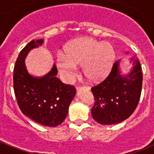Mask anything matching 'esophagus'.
Here are the masks:
<instances>
[{
    "label": "esophagus",
    "mask_w": 154,
    "mask_h": 154,
    "mask_svg": "<svg viewBox=\"0 0 154 154\" xmlns=\"http://www.w3.org/2000/svg\"><path fill=\"white\" fill-rule=\"evenodd\" d=\"M87 89V87H85V86H82V87H77V88H76V89H77V91H79V90H81V89Z\"/></svg>",
    "instance_id": "34e87169"
}]
</instances>
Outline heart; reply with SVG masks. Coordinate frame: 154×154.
Segmentation results:
<instances>
[{
    "label": "heart",
    "mask_w": 154,
    "mask_h": 154,
    "mask_svg": "<svg viewBox=\"0 0 154 154\" xmlns=\"http://www.w3.org/2000/svg\"><path fill=\"white\" fill-rule=\"evenodd\" d=\"M115 59V51L108 42H99L92 38L73 41L58 54L56 65L62 79L72 82L75 78L77 66L82 65L85 76L91 82H99L109 72Z\"/></svg>",
    "instance_id": "obj_1"
}]
</instances>
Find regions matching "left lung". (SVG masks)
Instances as JSON below:
<instances>
[{"mask_svg": "<svg viewBox=\"0 0 154 154\" xmlns=\"http://www.w3.org/2000/svg\"><path fill=\"white\" fill-rule=\"evenodd\" d=\"M130 62L131 69L124 74L119 69L120 59L116 62L108 77L91 89L95 99L92 118L100 124L121 123L137 108L142 89V69L137 57H132Z\"/></svg>", "mask_w": 154, "mask_h": 154, "instance_id": "1", "label": "left lung"}]
</instances>
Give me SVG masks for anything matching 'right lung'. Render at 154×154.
<instances>
[{
    "label": "right lung",
    "mask_w": 154,
    "mask_h": 154,
    "mask_svg": "<svg viewBox=\"0 0 154 154\" xmlns=\"http://www.w3.org/2000/svg\"><path fill=\"white\" fill-rule=\"evenodd\" d=\"M43 43L44 39L31 41L21 51L14 69V90L24 115L38 124L55 127L66 118L76 92L74 87L62 83L57 78L55 65L41 77L28 72L25 58L31 50Z\"/></svg>",
    "instance_id": "1"
}]
</instances>
